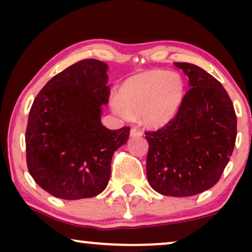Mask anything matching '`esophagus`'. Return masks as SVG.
<instances>
[{
	"label": "esophagus",
	"instance_id": "obj_1",
	"mask_svg": "<svg viewBox=\"0 0 252 252\" xmlns=\"http://www.w3.org/2000/svg\"><path fill=\"white\" fill-rule=\"evenodd\" d=\"M130 136H132V137L142 136V130L137 128V127H133V128L130 129Z\"/></svg>",
	"mask_w": 252,
	"mask_h": 252
}]
</instances>
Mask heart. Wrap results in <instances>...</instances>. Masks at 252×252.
Masks as SVG:
<instances>
[{"label":"heart","mask_w":252,"mask_h":252,"mask_svg":"<svg viewBox=\"0 0 252 252\" xmlns=\"http://www.w3.org/2000/svg\"><path fill=\"white\" fill-rule=\"evenodd\" d=\"M182 93L184 82L175 72L144 71L123 82L119 97L112 98L111 106L124 118L140 113L146 126L161 127L177 115Z\"/></svg>","instance_id":"obj_1"}]
</instances>
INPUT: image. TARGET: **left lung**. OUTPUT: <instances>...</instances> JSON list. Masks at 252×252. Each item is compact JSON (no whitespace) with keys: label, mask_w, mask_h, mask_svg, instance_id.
<instances>
[{"label":"left lung","mask_w":252,"mask_h":252,"mask_svg":"<svg viewBox=\"0 0 252 252\" xmlns=\"http://www.w3.org/2000/svg\"><path fill=\"white\" fill-rule=\"evenodd\" d=\"M189 91L166 126L147 132V178L161 195L187 197L213 187L232 156L236 115L222 85L202 67L174 63Z\"/></svg>","instance_id":"1"}]
</instances>
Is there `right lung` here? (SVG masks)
<instances>
[{
    "label": "right lung",
    "instance_id": "add662e5",
    "mask_svg": "<svg viewBox=\"0 0 252 252\" xmlns=\"http://www.w3.org/2000/svg\"><path fill=\"white\" fill-rule=\"evenodd\" d=\"M108 68L97 60L78 62L51 78L34 99L25 137L27 167L55 197L101 194L113 154L128 140V127L111 130L101 123L110 93Z\"/></svg>",
    "mask_w": 252,
    "mask_h": 252
}]
</instances>
